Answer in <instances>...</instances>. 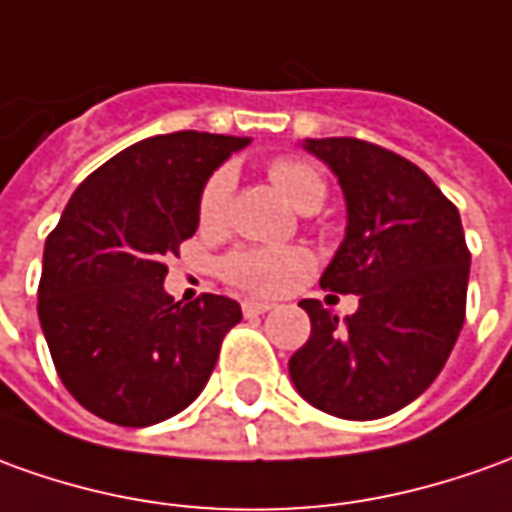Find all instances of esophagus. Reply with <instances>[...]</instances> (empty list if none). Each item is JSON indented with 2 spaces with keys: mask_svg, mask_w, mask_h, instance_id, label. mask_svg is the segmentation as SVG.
I'll list each match as a JSON object with an SVG mask.
<instances>
[{
  "mask_svg": "<svg viewBox=\"0 0 512 512\" xmlns=\"http://www.w3.org/2000/svg\"><path fill=\"white\" fill-rule=\"evenodd\" d=\"M273 309V303H267V301H242V312L248 317L253 315H264V312H270Z\"/></svg>",
  "mask_w": 512,
  "mask_h": 512,
  "instance_id": "1",
  "label": "esophagus"
}]
</instances>
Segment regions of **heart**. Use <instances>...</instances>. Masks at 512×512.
Returning <instances> with one entry per match:
<instances>
[{"mask_svg":"<svg viewBox=\"0 0 512 512\" xmlns=\"http://www.w3.org/2000/svg\"><path fill=\"white\" fill-rule=\"evenodd\" d=\"M270 183L278 195L292 203L298 211H317L326 200V181L312 164L295 161V158H278L267 169ZM234 175L231 169H220L211 175L203 195H200V222L217 225L225 217L228 197H231ZM306 270V253L295 248H242L234 250L222 273L236 287L248 292H278L290 284L292 278Z\"/></svg>","mask_w":512,"mask_h":512,"instance_id":"obj_1","label":"heart"}]
</instances>
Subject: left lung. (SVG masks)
Segmentation results:
<instances>
[{
    "instance_id": "obj_1",
    "label": "left lung",
    "mask_w": 512,
    "mask_h": 512,
    "mask_svg": "<svg viewBox=\"0 0 512 512\" xmlns=\"http://www.w3.org/2000/svg\"><path fill=\"white\" fill-rule=\"evenodd\" d=\"M337 178L345 236L320 287L359 295L340 317L306 298L309 340L290 379L317 410L345 421L393 415L438 379L465 320L471 253L460 211L412 161L359 139H303Z\"/></svg>"
}]
</instances>
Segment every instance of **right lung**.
<instances>
[{
	"mask_svg": "<svg viewBox=\"0 0 512 512\" xmlns=\"http://www.w3.org/2000/svg\"><path fill=\"white\" fill-rule=\"evenodd\" d=\"M248 144L197 130L150 136L69 197L44 245L38 320L61 382L88 412L153 426L203 393L242 309L211 292L175 301L164 262L197 231L214 169Z\"/></svg>",
	"mask_w": 512,
	"mask_h": 512,
	"instance_id": "1",
	"label": "right lung"
}]
</instances>
